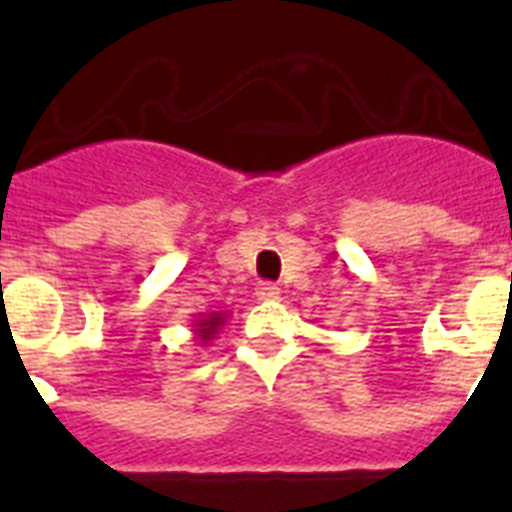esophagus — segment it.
<instances>
[{"label": "esophagus", "instance_id": "esophagus-1", "mask_svg": "<svg viewBox=\"0 0 512 512\" xmlns=\"http://www.w3.org/2000/svg\"><path fill=\"white\" fill-rule=\"evenodd\" d=\"M256 297H259L261 302L279 300V287H277V284H271V282H261L259 287H256Z\"/></svg>", "mask_w": 512, "mask_h": 512}]
</instances>
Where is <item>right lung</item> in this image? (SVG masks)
Segmentation results:
<instances>
[{
	"instance_id": "1",
	"label": "right lung",
	"mask_w": 512,
	"mask_h": 512,
	"mask_svg": "<svg viewBox=\"0 0 512 512\" xmlns=\"http://www.w3.org/2000/svg\"><path fill=\"white\" fill-rule=\"evenodd\" d=\"M228 315L230 312H223V310H207V312H200V315H194L192 333L194 338L200 341V346H207V343L217 336V330L223 328Z\"/></svg>"
}]
</instances>
